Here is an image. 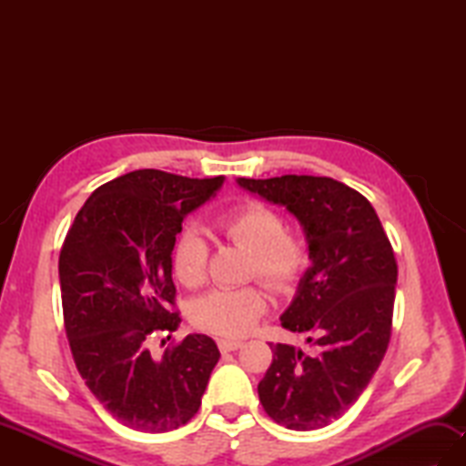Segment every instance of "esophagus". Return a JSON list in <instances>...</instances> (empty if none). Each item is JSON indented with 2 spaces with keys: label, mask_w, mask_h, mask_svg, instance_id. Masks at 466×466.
I'll return each mask as SVG.
<instances>
[{
  "label": "esophagus",
  "mask_w": 466,
  "mask_h": 466,
  "mask_svg": "<svg viewBox=\"0 0 466 466\" xmlns=\"http://www.w3.org/2000/svg\"><path fill=\"white\" fill-rule=\"evenodd\" d=\"M242 346H244L242 340H228V339L218 340V349H220V352H234L242 349Z\"/></svg>",
  "instance_id": "1"
}]
</instances>
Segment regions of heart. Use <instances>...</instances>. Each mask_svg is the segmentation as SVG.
Segmentation results:
<instances>
[{"mask_svg": "<svg viewBox=\"0 0 466 466\" xmlns=\"http://www.w3.org/2000/svg\"><path fill=\"white\" fill-rule=\"evenodd\" d=\"M228 240L252 254L250 272L276 290H290L302 276L309 252L304 242L284 232L279 212L262 204H244L218 222ZM208 246L192 228H187L174 242L172 270L176 280L186 289H198L206 279ZM268 310V296L260 286L240 289H214L192 304V322L206 332L228 339L248 334Z\"/></svg>", "mask_w": 466, "mask_h": 466, "instance_id": "heart-1", "label": "heart"}]
</instances>
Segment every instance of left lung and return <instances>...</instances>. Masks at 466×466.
I'll return each instance as SVG.
<instances>
[{
    "label": "left lung",
    "instance_id": "obj_1",
    "mask_svg": "<svg viewBox=\"0 0 466 466\" xmlns=\"http://www.w3.org/2000/svg\"><path fill=\"white\" fill-rule=\"evenodd\" d=\"M242 190L284 206L302 226L310 266L280 316L310 352L270 344L258 384L264 410L290 431H316L349 410L389 349L397 260L374 208L352 187L322 176L238 177Z\"/></svg>",
    "mask_w": 466,
    "mask_h": 466
}]
</instances>
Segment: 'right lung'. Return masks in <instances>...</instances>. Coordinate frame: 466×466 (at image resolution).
<instances>
[{"label":"right lung","instance_id":"1","mask_svg":"<svg viewBox=\"0 0 466 466\" xmlns=\"http://www.w3.org/2000/svg\"><path fill=\"white\" fill-rule=\"evenodd\" d=\"M224 176L136 170L97 187L59 252L64 322L87 389L126 427L167 432L198 412L220 359L206 334L162 356L150 344L180 326L172 310V250L187 214L216 196ZM164 342V340H162Z\"/></svg>","mask_w":466,"mask_h":466}]
</instances>
